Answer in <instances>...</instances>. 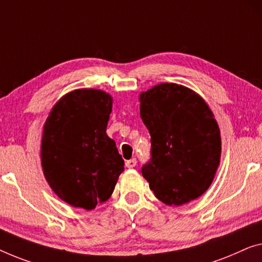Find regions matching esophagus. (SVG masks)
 <instances>
[{
	"instance_id": "obj_1",
	"label": "esophagus",
	"mask_w": 262,
	"mask_h": 262,
	"mask_svg": "<svg viewBox=\"0 0 262 262\" xmlns=\"http://www.w3.org/2000/svg\"><path fill=\"white\" fill-rule=\"evenodd\" d=\"M136 163H138V161H136V159L133 158L130 160H128V161H126V166L128 167V168H133V167L136 166Z\"/></svg>"
}]
</instances>
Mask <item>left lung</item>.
I'll return each mask as SVG.
<instances>
[{"label": "left lung", "mask_w": 262, "mask_h": 262, "mask_svg": "<svg viewBox=\"0 0 262 262\" xmlns=\"http://www.w3.org/2000/svg\"><path fill=\"white\" fill-rule=\"evenodd\" d=\"M140 114L150 134V159L141 168L154 195L181 206L204 194L220 163V129L196 93L161 83L140 95Z\"/></svg>", "instance_id": "left-lung-1"}]
</instances>
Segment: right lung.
I'll list each match as a JSON object with an SVG mask.
<instances>
[{"label":"right lung","instance_id":"1","mask_svg":"<svg viewBox=\"0 0 262 262\" xmlns=\"http://www.w3.org/2000/svg\"><path fill=\"white\" fill-rule=\"evenodd\" d=\"M112 97L97 89H77L62 97L45 123L42 168L61 200L91 210L107 201L124 161L106 129Z\"/></svg>","mask_w":262,"mask_h":262}]
</instances>
